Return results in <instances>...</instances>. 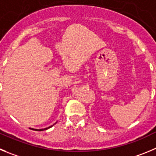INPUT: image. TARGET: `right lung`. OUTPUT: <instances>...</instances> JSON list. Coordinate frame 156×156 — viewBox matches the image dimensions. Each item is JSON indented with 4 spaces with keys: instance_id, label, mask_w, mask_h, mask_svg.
Instances as JSON below:
<instances>
[{
    "instance_id": "obj_1",
    "label": "right lung",
    "mask_w": 156,
    "mask_h": 156,
    "mask_svg": "<svg viewBox=\"0 0 156 156\" xmlns=\"http://www.w3.org/2000/svg\"><path fill=\"white\" fill-rule=\"evenodd\" d=\"M54 126V125H53ZM49 126L48 128H45V129H31L32 130H34V131H44V130H47V129H50L51 127H52V126Z\"/></svg>"
}]
</instances>
